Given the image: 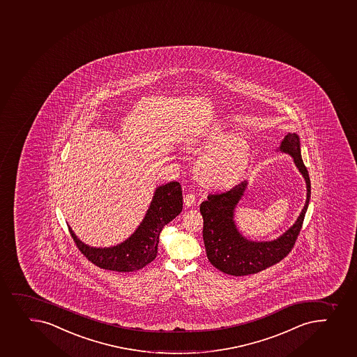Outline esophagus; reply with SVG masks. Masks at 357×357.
I'll list each match as a JSON object with an SVG mask.
<instances>
[{
    "label": "esophagus",
    "mask_w": 357,
    "mask_h": 357,
    "mask_svg": "<svg viewBox=\"0 0 357 357\" xmlns=\"http://www.w3.org/2000/svg\"><path fill=\"white\" fill-rule=\"evenodd\" d=\"M184 202L185 205L188 207L195 206V202H197V199H195V195L193 193H186L184 195Z\"/></svg>",
    "instance_id": "34e87169"
}]
</instances>
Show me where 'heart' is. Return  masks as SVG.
<instances>
[{"label": "heart", "instance_id": "heart-1", "mask_svg": "<svg viewBox=\"0 0 357 357\" xmlns=\"http://www.w3.org/2000/svg\"><path fill=\"white\" fill-rule=\"evenodd\" d=\"M190 150L202 153L195 173L202 184L210 188H226L243 174L250 155V145L240 135H227L218 126L200 139L192 140Z\"/></svg>", "mask_w": 357, "mask_h": 357}]
</instances>
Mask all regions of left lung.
Listing matches in <instances>:
<instances>
[{
    "label": "left lung",
    "mask_w": 357,
    "mask_h": 357,
    "mask_svg": "<svg viewBox=\"0 0 357 357\" xmlns=\"http://www.w3.org/2000/svg\"><path fill=\"white\" fill-rule=\"evenodd\" d=\"M276 152L291 155L305 181V206L294 224L276 239L268 241L250 240L238 229L234 215L240 200L246 192L248 181L220 195H210L202 202L204 218L202 238L211 264L228 275L255 274L281 261L294 246L310 199V179L301 157V143L296 133H287Z\"/></svg>",
    "instance_id": "left-lung-1"
}]
</instances>
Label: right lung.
Returning <instances> with one entry per match:
<instances>
[{
  "mask_svg": "<svg viewBox=\"0 0 357 357\" xmlns=\"http://www.w3.org/2000/svg\"><path fill=\"white\" fill-rule=\"evenodd\" d=\"M183 210V191L178 181L155 188L145 217L132 234L116 246H89L78 239L68 225L78 250L100 268L114 272H135L155 260L162 227Z\"/></svg>",
  "mask_w": 357,
  "mask_h": 357,
  "instance_id": "obj_1",
  "label": "right lung"
}]
</instances>
